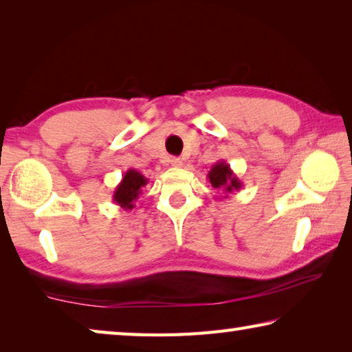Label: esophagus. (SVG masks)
<instances>
[{"label":"esophagus","mask_w":352,"mask_h":352,"mask_svg":"<svg viewBox=\"0 0 352 352\" xmlns=\"http://www.w3.org/2000/svg\"><path fill=\"white\" fill-rule=\"evenodd\" d=\"M182 164H183L182 158H178V157L170 158V166H174V168H182Z\"/></svg>","instance_id":"obj_1"}]
</instances>
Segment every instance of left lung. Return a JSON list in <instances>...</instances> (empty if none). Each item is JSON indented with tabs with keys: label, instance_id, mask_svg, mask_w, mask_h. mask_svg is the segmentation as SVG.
Instances as JSON below:
<instances>
[{
	"label": "left lung",
	"instance_id": "8db88e82",
	"mask_svg": "<svg viewBox=\"0 0 352 352\" xmlns=\"http://www.w3.org/2000/svg\"><path fill=\"white\" fill-rule=\"evenodd\" d=\"M208 180H210L211 186L217 190H223L225 195L223 199L228 197V194L239 190L242 188V183L239 178L234 175V172L231 170L230 164L225 162H217L208 172Z\"/></svg>",
	"mask_w": 352,
	"mask_h": 352
}]
</instances>
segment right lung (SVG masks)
<instances>
[{"instance_id":"right-lung-1","label":"right lung","mask_w":352,"mask_h":352,"mask_svg":"<svg viewBox=\"0 0 352 352\" xmlns=\"http://www.w3.org/2000/svg\"><path fill=\"white\" fill-rule=\"evenodd\" d=\"M148 183L147 178L141 172L135 169H129L124 174L121 183L115 188L113 192V201L124 211H132L135 208V201L142 192V188Z\"/></svg>"}]
</instances>
